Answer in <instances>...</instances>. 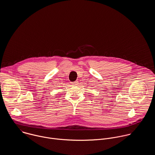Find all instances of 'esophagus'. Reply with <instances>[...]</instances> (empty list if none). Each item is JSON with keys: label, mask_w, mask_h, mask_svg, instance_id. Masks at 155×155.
<instances>
[{"label": "esophagus", "mask_w": 155, "mask_h": 155, "mask_svg": "<svg viewBox=\"0 0 155 155\" xmlns=\"http://www.w3.org/2000/svg\"><path fill=\"white\" fill-rule=\"evenodd\" d=\"M71 84L73 85V86H76L78 84V82L77 81H74V82H72Z\"/></svg>", "instance_id": "34e87169"}]
</instances>
